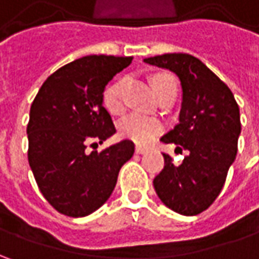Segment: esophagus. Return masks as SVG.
<instances>
[{
  "instance_id": "1",
  "label": "esophagus",
  "mask_w": 259,
  "mask_h": 259,
  "mask_svg": "<svg viewBox=\"0 0 259 259\" xmlns=\"http://www.w3.org/2000/svg\"><path fill=\"white\" fill-rule=\"evenodd\" d=\"M135 153H137V154H147V153H148V148L141 147V145H137V147H135Z\"/></svg>"
}]
</instances>
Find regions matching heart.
Wrapping results in <instances>:
<instances>
[{
	"label": "heart",
	"instance_id": "obj_1",
	"mask_svg": "<svg viewBox=\"0 0 259 259\" xmlns=\"http://www.w3.org/2000/svg\"><path fill=\"white\" fill-rule=\"evenodd\" d=\"M170 80H173V77L168 75L155 76L153 79L155 92L158 94L163 89V86ZM126 83H128V77H119L105 91L104 104L108 108V111H111L112 114H119L124 109V91ZM161 131H163V124L157 118L137 114V112L126 115L119 122V134L138 144L150 143Z\"/></svg>",
	"mask_w": 259,
	"mask_h": 259
}]
</instances>
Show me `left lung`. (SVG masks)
I'll list each match as a JSON object with an SVG mask.
<instances>
[{"mask_svg":"<svg viewBox=\"0 0 259 259\" xmlns=\"http://www.w3.org/2000/svg\"><path fill=\"white\" fill-rule=\"evenodd\" d=\"M144 62L171 70L183 91L179 124L161 141L182 145L187 155L177 165L170 155L163 154L164 168L153 182L155 193L177 213H202L219 196L236 158L239 106L231 89L194 56L167 53Z\"/></svg>","mask_w":259,"mask_h":259,"instance_id":"obj_1","label":"left lung"}]
</instances>
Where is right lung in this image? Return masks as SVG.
I'll use <instances>...</instances> for the list:
<instances>
[{
  "label": "right lung",
  "instance_id": "right-lung-1",
  "mask_svg": "<svg viewBox=\"0 0 259 259\" xmlns=\"http://www.w3.org/2000/svg\"><path fill=\"white\" fill-rule=\"evenodd\" d=\"M133 57L85 56L50 75L30 108L28 163L46 200L57 212L82 218L109 199L134 143L88 151L116 133L104 108L108 82Z\"/></svg>",
  "mask_w": 259,
  "mask_h": 259
}]
</instances>
